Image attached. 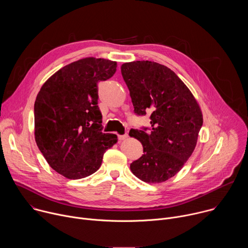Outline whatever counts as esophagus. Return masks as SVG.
<instances>
[{
	"label": "esophagus",
	"mask_w": 248,
	"mask_h": 248,
	"mask_svg": "<svg viewBox=\"0 0 248 248\" xmlns=\"http://www.w3.org/2000/svg\"><path fill=\"white\" fill-rule=\"evenodd\" d=\"M127 136H128L127 133H124V134H118V138H119L120 140L125 139V138H127Z\"/></svg>",
	"instance_id": "34e87169"
}]
</instances>
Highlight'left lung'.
I'll return each instance as SVG.
<instances>
[{
  "mask_svg": "<svg viewBox=\"0 0 248 248\" xmlns=\"http://www.w3.org/2000/svg\"><path fill=\"white\" fill-rule=\"evenodd\" d=\"M136 116L150 114V127L131 128L143 154L130 164L132 173L148 184L166 182L191 156L203 124L202 113L186 85L169 67L150 61L122 65Z\"/></svg>",
  "mask_w": 248,
  "mask_h": 248,
  "instance_id": "left-lung-1",
  "label": "left lung"
}]
</instances>
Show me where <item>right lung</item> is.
<instances>
[{
    "label": "right lung",
    "mask_w": 248,
    "mask_h": 248,
    "mask_svg": "<svg viewBox=\"0 0 248 248\" xmlns=\"http://www.w3.org/2000/svg\"><path fill=\"white\" fill-rule=\"evenodd\" d=\"M117 62L85 58L69 63L41 87L34 104L35 140L57 172L70 180L94 173L117 135L104 133L98 83L111 78Z\"/></svg>",
    "instance_id": "add662e5"
}]
</instances>
